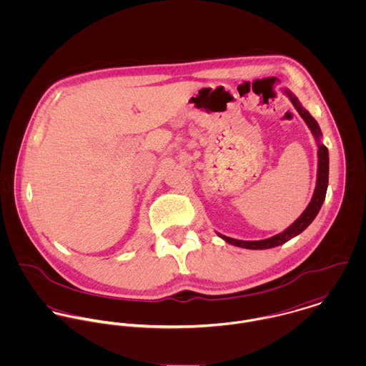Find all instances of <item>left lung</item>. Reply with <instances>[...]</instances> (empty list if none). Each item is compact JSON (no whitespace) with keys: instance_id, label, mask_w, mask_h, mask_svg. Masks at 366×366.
<instances>
[{"instance_id":"obj_1","label":"left lung","mask_w":366,"mask_h":366,"mask_svg":"<svg viewBox=\"0 0 366 366\" xmlns=\"http://www.w3.org/2000/svg\"><path fill=\"white\" fill-rule=\"evenodd\" d=\"M283 93L290 99L296 111L300 114V117L305 119V122L310 128L314 139L317 142V147H318V151H317V157H318L317 182H315L313 197H312V202L309 203V206L302 212V215L290 227H287L283 232L276 234L270 238L261 239V241H241V239H234V238H229V237H225V235L217 232V235L219 238H222L225 242H228L234 247H239V248H245V249H269V248H274V247H279V245L287 242L289 239L302 234L313 222L314 218L317 217L318 211L325 200V193H327V187H328V149L321 142L322 134H321L320 125L312 117V114L302 105L299 99L290 90L283 89Z\"/></svg>"}]
</instances>
